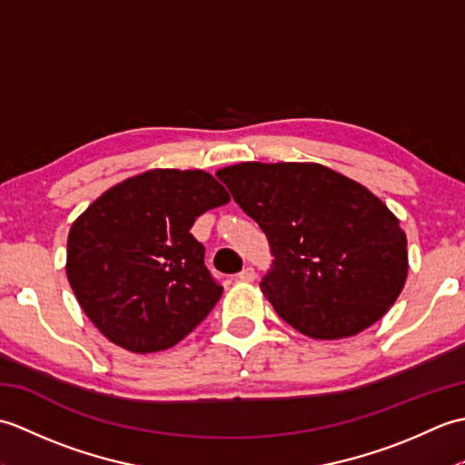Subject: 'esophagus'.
Instances as JSON below:
<instances>
[{
  "instance_id": "esophagus-1",
  "label": "esophagus",
  "mask_w": 465,
  "mask_h": 465,
  "mask_svg": "<svg viewBox=\"0 0 465 465\" xmlns=\"http://www.w3.org/2000/svg\"><path fill=\"white\" fill-rule=\"evenodd\" d=\"M238 280H242V282H253L255 280V270L252 268V265H245V268L238 273Z\"/></svg>"
}]
</instances>
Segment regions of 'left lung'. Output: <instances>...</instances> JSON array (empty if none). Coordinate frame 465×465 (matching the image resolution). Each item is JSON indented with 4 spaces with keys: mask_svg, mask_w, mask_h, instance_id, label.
<instances>
[{
    "mask_svg": "<svg viewBox=\"0 0 465 465\" xmlns=\"http://www.w3.org/2000/svg\"><path fill=\"white\" fill-rule=\"evenodd\" d=\"M215 175L268 238L273 260L262 292L295 330L350 338L398 300L408 278L406 233L361 183L295 162H245Z\"/></svg>",
    "mask_w": 465,
    "mask_h": 465,
    "instance_id": "obj_1",
    "label": "left lung"
}]
</instances>
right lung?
Returning <instances> with one entry per match:
<instances>
[{
  "label": "right lung",
  "mask_w": 465,
  "mask_h": 465,
  "mask_svg": "<svg viewBox=\"0 0 465 465\" xmlns=\"http://www.w3.org/2000/svg\"><path fill=\"white\" fill-rule=\"evenodd\" d=\"M227 202L207 172L150 170L110 187L77 217L67 238V280L107 340L152 353L207 318L223 288L190 230L195 217Z\"/></svg>",
  "instance_id": "1"
}]
</instances>
